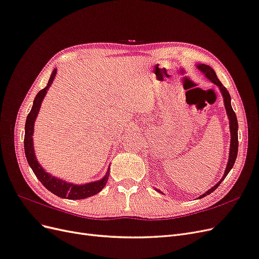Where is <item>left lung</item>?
Segmentation results:
<instances>
[{
	"label": "left lung",
	"instance_id": "obj_1",
	"mask_svg": "<svg viewBox=\"0 0 259 259\" xmlns=\"http://www.w3.org/2000/svg\"><path fill=\"white\" fill-rule=\"evenodd\" d=\"M197 68L198 70H200V71L205 75L206 79L208 81H210L213 84H215L219 92L222 93L223 95V98H224V105H225V109H226V112H227V115H228V119H229V130H230V137H231V140H230V149H229V158H228V163H227V166H226V169H225V173H224V176L223 178L221 179V182L217 183L214 187H211L209 190H207L205 193H203L202 195H200V199L201 198H204L205 195H208L209 193L213 192L216 188L221 185V183L223 182V180L225 179V177L228 175V173L230 171V169L232 168L234 162H236V159H237V155H238V148H239V143H238V130H239V125H238V120H237V115L236 113H234L233 109L231 107V97H230V94L229 92L227 91V89L225 88V86L222 84V82L218 80V77L215 73V71L213 70V68H210L209 66L207 65H204V64H199L197 65ZM158 192H161L160 190L155 189ZM162 193V192H161Z\"/></svg>",
	"mask_w": 259,
	"mask_h": 259
}]
</instances>
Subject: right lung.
<instances>
[{
	"mask_svg": "<svg viewBox=\"0 0 259 259\" xmlns=\"http://www.w3.org/2000/svg\"><path fill=\"white\" fill-rule=\"evenodd\" d=\"M56 73H57V69H54L48 85L36 94V96L33 100L32 108H31V111L27 116L26 125H25V140H23V145H25V154H26L28 164L30 165V167L32 168L34 175L37 177V179L40 180L42 185L49 191H51L55 195H57V197L62 199L82 200V199L92 197V195H95L104 189V187L106 186L109 178V168L107 170L106 175L101 179L96 180V182H92L84 185H75L73 183H68L64 179L55 177L52 174L48 173V171L42 167L40 162L37 161L35 151H34V144H33L34 123L38 112H40L44 97L46 96V94H48L50 88L52 86L55 80V76H56Z\"/></svg>",
	"mask_w": 259,
	"mask_h": 259,
	"instance_id": "obj_1",
	"label": "right lung"
}]
</instances>
